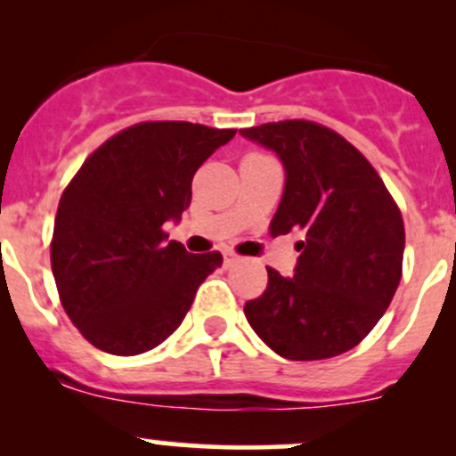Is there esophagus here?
<instances>
[{
  "label": "esophagus",
  "mask_w": 456,
  "mask_h": 456,
  "mask_svg": "<svg viewBox=\"0 0 456 456\" xmlns=\"http://www.w3.org/2000/svg\"><path fill=\"white\" fill-rule=\"evenodd\" d=\"M223 256H224V262H227V265H232V262H238V256L233 254L232 249H223Z\"/></svg>",
  "instance_id": "1"
}]
</instances>
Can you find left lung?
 Listing matches in <instances>:
<instances>
[{
  "label": "left lung",
  "mask_w": 456,
  "mask_h": 456,
  "mask_svg": "<svg viewBox=\"0 0 456 456\" xmlns=\"http://www.w3.org/2000/svg\"><path fill=\"white\" fill-rule=\"evenodd\" d=\"M284 167L271 236L305 240L291 278L266 269L269 284L245 305L247 322L280 357L342 355L370 333L402 280L406 233L384 181L338 132L311 121L240 130Z\"/></svg>",
  "instance_id": "8db88e82"
}]
</instances>
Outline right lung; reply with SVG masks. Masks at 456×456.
I'll use <instances>...</instances> for the list:
<instances>
[{
    "label": "right lung",
    "mask_w": 456,
    "mask_h": 456,
    "mask_svg": "<svg viewBox=\"0 0 456 456\" xmlns=\"http://www.w3.org/2000/svg\"><path fill=\"white\" fill-rule=\"evenodd\" d=\"M236 130L139 123L105 141L63 191L53 275L72 324L112 355L151 351L181 326L196 291L223 265L167 240L191 202L196 169Z\"/></svg>",
    "instance_id": "1"
}]
</instances>
